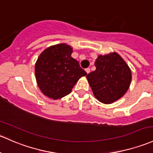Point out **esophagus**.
I'll list each match as a JSON object with an SVG mask.
<instances>
[{"label":"esophagus","instance_id":"34e87169","mask_svg":"<svg viewBox=\"0 0 153 153\" xmlns=\"http://www.w3.org/2000/svg\"><path fill=\"white\" fill-rule=\"evenodd\" d=\"M86 70V73H87V74H89V72H90V69H89V68H86V70Z\"/></svg>","mask_w":153,"mask_h":153}]
</instances>
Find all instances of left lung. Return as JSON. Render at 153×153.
<instances>
[{
    "mask_svg": "<svg viewBox=\"0 0 153 153\" xmlns=\"http://www.w3.org/2000/svg\"><path fill=\"white\" fill-rule=\"evenodd\" d=\"M96 70L86 75L93 94L100 102L110 104L121 98L131 85V69L118 53L98 56Z\"/></svg>",
    "mask_w": 153,
    "mask_h": 153,
    "instance_id": "1",
    "label": "left lung"
}]
</instances>
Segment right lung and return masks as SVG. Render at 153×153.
Segmentation results:
<instances>
[{"instance_id": "obj_1", "label": "right lung", "mask_w": 153, "mask_h": 153, "mask_svg": "<svg viewBox=\"0 0 153 153\" xmlns=\"http://www.w3.org/2000/svg\"><path fill=\"white\" fill-rule=\"evenodd\" d=\"M71 46L62 43L42 51L35 64L39 88L49 98L61 99L71 92L81 77L87 75L71 56Z\"/></svg>"}]
</instances>
